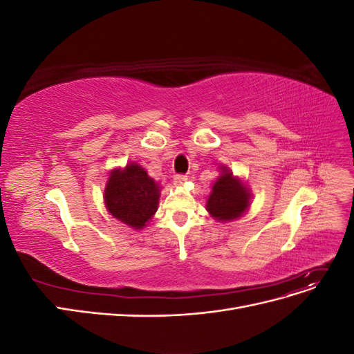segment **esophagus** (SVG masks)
Returning <instances> with one entry per match:
<instances>
[{"label": "esophagus", "instance_id": "1", "mask_svg": "<svg viewBox=\"0 0 354 354\" xmlns=\"http://www.w3.org/2000/svg\"><path fill=\"white\" fill-rule=\"evenodd\" d=\"M186 180H187V176H185V174H178V176H176L174 177V181H176V185H183V183H186Z\"/></svg>", "mask_w": 354, "mask_h": 354}]
</instances>
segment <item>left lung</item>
<instances>
[{"label":"left lung","mask_w":354,"mask_h":354,"mask_svg":"<svg viewBox=\"0 0 354 354\" xmlns=\"http://www.w3.org/2000/svg\"><path fill=\"white\" fill-rule=\"evenodd\" d=\"M251 199V190L245 181L233 176L229 167L223 165L220 167V176L212 183L211 194L207 199V211L217 221H233L248 211Z\"/></svg>","instance_id":"obj_1"}]
</instances>
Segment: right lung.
<instances>
[{
    "label": "right lung",
    "instance_id": "add662e5",
    "mask_svg": "<svg viewBox=\"0 0 354 354\" xmlns=\"http://www.w3.org/2000/svg\"><path fill=\"white\" fill-rule=\"evenodd\" d=\"M160 186L137 162L113 168L106 181L104 207L111 216L136 230L143 229L158 211Z\"/></svg>",
    "mask_w": 354,
    "mask_h": 354
}]
</instances>
